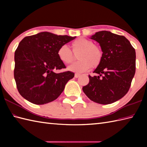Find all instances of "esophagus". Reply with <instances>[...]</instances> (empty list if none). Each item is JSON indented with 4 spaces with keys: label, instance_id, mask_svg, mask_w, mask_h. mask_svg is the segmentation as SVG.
<instances>
[{
    "label": "esophagus",
    "instance_id": "34e87169",
    "mask_svg": "<svg viewBox=\"0 0 147 147\" xmlns=\"http://www.w3.org/2000/svg\"><path fill=\"white\" fill-rule=\"evenodd\" d=\"M80 76V74L78 73H76L75 74H74V77H75L76 78H78Z\"/></svg>",
    "mask_w": 147,
    "mask_h": 147
}]
</instances>
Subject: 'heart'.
Listing matches in <instances>:
<instances>
[{"instance_id": "b5f03b06", "label": "heart", "mask_w": 147, "mask_h": 147, "mask_svg": "<svg viewBox=\"0 0 147 147\" xmlns=\"http://www.w3.org/2000/svg\"><path fill=\"white\" fill-rule=\"evenodd\" d=\"M73 53L78 55L79 61L68 67V69L76 73L88 71L92 66L96 67L102 60V51L98 46L94 45L92 40L85 38H79L71 43ZM67 45H61L57 51L59 60L65 64L73 61L74 55Z\"/></svg>"}]
</instances>
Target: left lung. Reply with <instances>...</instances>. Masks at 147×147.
Wrapping results in <instances>:
<instances>
[{"label": "left lung", "mask_w": 147, "mask_h": 147, "mask_svg": "<svg viewBox=\"0 0 147 147\" xmlns=\"http://www.w3.org/2000/svg\"><path fill=\"white\" fill-rule=\"evenodd\" d=\"M90 38L97 42L102 60L83 91L91 100L109 104L123 98L128 92L135 74L136 52L125 36L108 31L95 33Z\"/></svg>", "instance_id": "8db88e82"}]
</instances>
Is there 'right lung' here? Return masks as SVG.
Masks as SVG:
<instances>
[{"label": "right lung", "mask_w": 147, "mask_h": 147, "mask_svg": "<svg viewBox=\"0 0 147 147\" xmlns=\"http://www.w3.org/2000/svg\"><path fill=\"white\" fill-rule=\"evenodd\" d=\"M75 38L40 32L21 40L14 54V76L18 92L23 98L36 105L58 98L74 73H54V70L65 68L58 58L57 51Z\"/></svg>", "instance_id": "right-lung-1"}]
</instances>
